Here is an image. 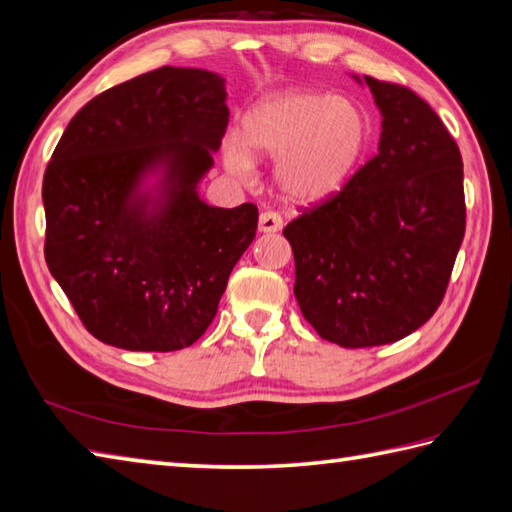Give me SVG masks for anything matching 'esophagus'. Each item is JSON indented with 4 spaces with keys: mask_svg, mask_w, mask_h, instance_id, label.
<instances>
[{
    "mask_svg": "<svg viewBox=\"0 0 512 512\" xmlns=\"http://www.w3.org/2000/svg\"><path fill=\"white\" fill-rule=\"evenodd\" d=\"M283 227V218L277 211H264L259 216V231L261 233H277Z\"/></svg>",
    "mask_w": 512,
    "mask_h": 512,
    "instance_id": "esophagus-1",
    "label": "esophagus"
}]
</instances>
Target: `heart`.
<instances>
[{"instance_id": "heart-1", "label": "heart", "mask_w": 512, "mask_h": 512, "mask_svg": "<svg viewBox=\"0 0 512 512\" xmlns=\"http://www.w3.org/2000/svg\"><path fill=\"white\" fill-rule=\"evenodd\" d=\"M368 146L371 122L358 102L292 89L268 95L246 115L242 141L227 146V163L248 174L251 157L279 161L283 196L294 205H316L351 183Z\"/></svg>"}]
</instances>
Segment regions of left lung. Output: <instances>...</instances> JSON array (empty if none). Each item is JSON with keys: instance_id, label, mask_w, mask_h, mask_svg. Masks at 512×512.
Wrapping results in <instances>:
<instances>
[{"instance_id": "obj_1", "label": "left lung", "mask_w": 512, "mask_h": 512, "mask_svg": "<svg viewBox=\"0 0 512 512\" xmlns=\"http://www.w3.org/2000/svg\"><path fill=\"white\" fill-rule=\"evenodd\" d=\"M364 82L382 113L377 154L283 229L305 320L344 349L397 342L432 318L467 216L462 157L441 117L408 87Z\"/></svg>"}]
</instances>
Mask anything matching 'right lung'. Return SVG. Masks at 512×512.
Wrapping results in <instances>:
<instances>
[{
  "instance_id": "1",
  "label": "right lung",
  "mask_w": 512,
  "mask_h": 512,
  "mask_svg": "<svg viewBox=\"0 0 512 512\" xmlns=\"http://www.w3.org/2000/svg\"><path fill=\"white\" fill-rule=\"evenodd\" d=\"M227 124L224 78L189 67L106 89L67 124L43 176L45 261L100 342L178 351L216 318L259 216L196 192ZM148 173L162 174L154 195Z\"/></svg>"
}]
</instances>
